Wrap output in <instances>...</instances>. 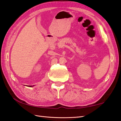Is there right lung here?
<instances>
[{
  "label": "right lung",
  "mask_w": 121,
  "mask_h": 121,
  "mask_svg": "<svg viewBox=\"0 0 121 121\" xmlns=\"http://www.w3.org/2000/svg\"><path fill=\"white\" fill-rule=\"evenodd\" d=\"M30 87H32V86H30Z\"/></svg>",
  "instance_id": "obj_1"
}]
</instances>
